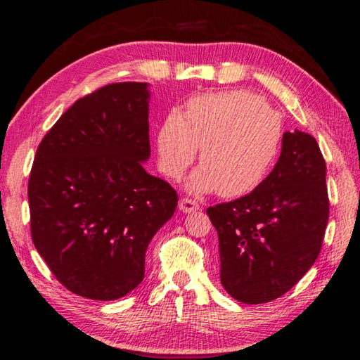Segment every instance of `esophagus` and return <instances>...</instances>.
Instances as JSON below:
<instances>
[{"label": "esophagus", "mask_w": 360, "mask_h": 360, "mask_svg": "<svg viewBox=\"0 0 360 360\" xmlns=\"http://www.w3.org/2000/svg\"><path fill=\"white\" fill-rule=\"evenodd\" d=\"M198 210H200V205L195 202V200H191V198L179 200V211L186 212V214H188V212H193V211H198Z\"/></svg>", "instance_id": "1"}]
</instances>
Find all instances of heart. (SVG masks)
<instances>
[{"mask_svg": "<svg viewBox=\"0 0 360 360\" xmlns=\"http://www.w3.org/2000/svg\"><path fill=\"white\" fill-rule=\"evenodd\" d=\"M284 138L281 114L249 90L193 96L186 112L172 111L157 135L158 163L179 179L200 150V167L187 179L193 193L236 198L255 191L275 167Z\"/></svg>", "mask_w": 360, "mask_h": 360, "instance_id": "1", "label": "heart"}]
</instances>
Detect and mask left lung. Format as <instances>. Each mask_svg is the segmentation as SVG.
I'll return each instance as SVG.
<instances>
[{"instance_id":"left-lung-1","label":"left lung","mask_w":360,"mask_h":360,"mask_svg":"<svg viewBox=\"0 0 360 360\" xmlns=\"http://www.w3.org/2000/svg\"><path fill=\"white\" fill-rule=\"evenodd\" d=\"M206 212L217 230L224 289L249 304L284 295L318 259L328 221L326 162L316 139L285 131L266 179Z\"/></svg>"}]
</instances>
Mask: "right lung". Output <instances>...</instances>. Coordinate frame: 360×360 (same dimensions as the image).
<instances>
[{"label": "right lung", "mask_w": 360, "mask_h": 360, "mask_svg": "<svg viewBox=\"0 0 360 360\" xmlns=\"http://www.w3.org/2000/svg\"><path fill=\"white\" fill-rule=\"evenodd\" d=\"M149 84L115 82L77 100L42 138L28 181L34 248L60 283L117 300L144 278L146 249L178 206L146 172Z\"/></svg>", "instance_id": "right-lung-1"}]
</instances>
